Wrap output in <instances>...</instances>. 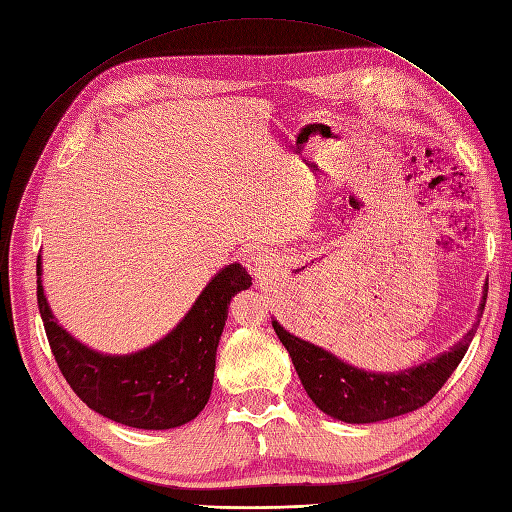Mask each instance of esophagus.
Instances as JSON below:
<instances>
[{
  "label": "esophagus",
  "mask_w": 512,
  "mask_h": 512,
  "mask_svg": "<svg viewBox=\"0 0 512 512\" xmlns=\"http://www.w3.org/2000/svg\"><path fill=\"white\" fill-rule=\"evenodd\" d=\"M247 267L252 271L254 278H265L269 273V256L263 252V249H256L252 258H249Z\"/></svg>",
  "instance_id": "esophagus-1"
}]
</instances>
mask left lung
Segmentation results:
<instances>
[{
  "mask_svg": "<svg viewBox=\"0 0 512 512\" xmlns=\"http://www.w3.org/2000/svg\"><path fill=\"white\" fill-rule=\"evenodd\" d=\"M486 293H489V282L482 289L478 315L471 330L450 347V352L391 373L365 371L343 363L332 352L284 330L278 319L271 323L286 352H289L308 397L321 413L345 423H376L413 413L439 393L467 354L471 339L476 336L484 313Z\"/></svg>",
  "mask_w": 512,
  "mask_h": 512,
  "instance_id": "obj_1",
  "label": "left lung"
}]
</instances>
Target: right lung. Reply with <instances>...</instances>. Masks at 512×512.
<instances>
[{
    "mask_svg": "<svg viewBox=\"0 0 512 512\" xmlns=\"http://www.w3.org/2000/svg\"><path fill=\"white\" fill-rule=\"evenodd\" d=\"M41 256L36 299L62 376L95 413L139 430L178 428L202 413L213 391L217 345L236 293L252 286L243 265L219 269L178 326L132 354H104L60 326L43 291Z\"/></svg>",
    "mask_w": 512,
    "mask_h": 512,
    "instance_id": "right-lung-1",
    "label": "right lung"
}]
</instances>
